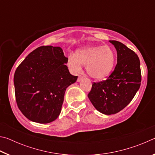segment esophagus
I'll return each instance as SVG.
<instances>
[{"instance_id":"esophagus-1","label":"esophagus","mask_w":155,"mask_h":155,"mask_svg":"<svg viewBox=\"0 0 155 155\" xmlns=\"http://www.w3.org/2000/svg\"><path fill=\"white\" fill-rule=\"evenodd\" d=\"M83 79V77H82V76H79V77H78V79H77V82H80V81H81Z\"/></svg>"}]
</instances>
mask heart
<instances>
[{"label": "heart", "instance_id": "1", "mask_svg": "<svg viewBox=\"0 0 155 155\" xmlns=\"http://www.w3.org/2000/svg\"><path fill=\"white\" fill-rule=\"evenodd\" d=\"M115 61V54L109 46H87L78 51L76 55L68 57V65L73 72L81 70L85 65L87 74L91 78L101 80L111 74Z\"/></svg>", "mask_w": 155, "mask_h": 155}]
</instances>
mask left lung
Segmentation results:
<instances>
[{
    "label": "left lung",
    "instance_id": "left-lung-1",
    "mask_svg": "<svg viewBox=\"0 0 155 155\" xmlns=\"http://www.w3.org/2000/svg\"><path fill=\"white\" fill-rule=\"evenodd\" d=\"M117 51V65L105 81L94 83L88 98L99 112L117 114L127 107L140 89V61L134 51L120 41L109 40Z\"/></svg>",
    "mask_w": 155,
    "mask_h": 155
}]
</instances>
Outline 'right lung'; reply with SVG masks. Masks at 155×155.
I'll return each instance as SVG.
<instances>
[{
    "label": "right lung",
    "mask_w": 155,
    "mask_h": 155,
    "mask_svg": "<svg viewBox=\"0 0 155 155\" xmlns=\"http://www.w3.org/2000/svg\"><path fill=\"white\" fill-rule=\"evenodd\" d=\"M67 62L61 47L44 46L28 54L17 68L15 100L31 121L47 124L58 117L66 88L78 78L70 74Z\"/></svg>",
    "instance_id": "obj_1"
}]
</instances>
